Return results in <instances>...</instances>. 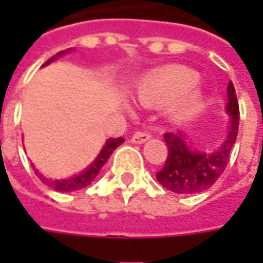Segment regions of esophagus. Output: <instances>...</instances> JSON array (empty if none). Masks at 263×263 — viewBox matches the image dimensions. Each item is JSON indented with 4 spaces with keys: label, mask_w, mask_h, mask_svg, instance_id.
Masks as SVG:
<instances>
[{
    "label": "esophagus",
    "mask_w": 263,
    "mask_h": 263,
    "mask_svg": "<svg viewBox=\"0 0 263 263\" xmlns=\"http://www.w3.org/2000/svg\"><path fill=\"white\" fill-rule=\"evenodd\" d=\"M149 138H151V135H149L148 132L142 131V129H137V131L134 132L131 141L134 143H143V142H146Z\"/></svg>",
    "instance_id": "1"
}]
</instances>
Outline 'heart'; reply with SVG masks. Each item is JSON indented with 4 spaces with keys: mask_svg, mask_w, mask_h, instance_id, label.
Returning a JSON list of instances; mask_svg holds the SVG:
<instances>
[{
    "mask_svg": "<svg viewBox=\"0 0 263 263\" xmlns=\"http://www.w3.org/2000/svg\"><path fill=\"white\" fill-rule=\"evenodd\" d=\"M198 74L183 66H167L154 70L143 77L138 86V98L146 105H162L172 100L171 115L183 120L193 115L200 107V94L193 88Z\"/></svg>",
    "mask_w": 263,
    "mask_h": 263,
    "instance_id": "1",
    "label": "heart"
}]
</instances>
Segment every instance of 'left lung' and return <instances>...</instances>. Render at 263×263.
<instances>
[{"mask_svg": "<svg viewBox=\"0 0 263 263\" xmlns=\"http://www.w3.org/2000/svg\"><path fill=\"white\" fill-rule=\"evenodd\" d=\"M227 92V111L231 115V126L228 137L217 152H192L182 134L166 132L163 135L167 145V158L163 167L156 173V179L165 189L177 194L200 193L211 187L224 173L239 126V105L231 81L228 83Z\"/></svg>", "mask_w": 263, "mask_h": 263, "instance_id": "obj_1", "label": "left lung"}]
</instances>
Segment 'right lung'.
<instances>
[{
    "instance_id": "1",
    "label": "right lung",
    "mask_w": 263,
    "mask_h": 263,
    "mask_svg": "<svg viewBox=\"0 0 263 263\" xmlns=\"http://www.w3.org/2000/svg\"><path fill=\"white\" fill-rule=\"evenodd\" d=\"M65 52H60V53H58L60 56V54H63ZM54 58H52L50 60H48V62H52ZM124 142V138H111V139H108L107 141V143H105V146L103 148V151H101V154L98 155V158L96 160H94V163H92L87 171H84L81 175H79V176L76 177H71V179H67V180H49V179H46V177H43L41 173L37 171L36 172V176L42 180L45 184H48V186H50L52 189H54L56 192H66V193H70V192H76V190H81V189L87 187L88 184H91V182L96 179V176H97L98 173H100V171H101V167H103L104 165H105V162L108 160L109 155L114 152L115 148H118L121 143Z\"/></svg>"
}]
</instances>
